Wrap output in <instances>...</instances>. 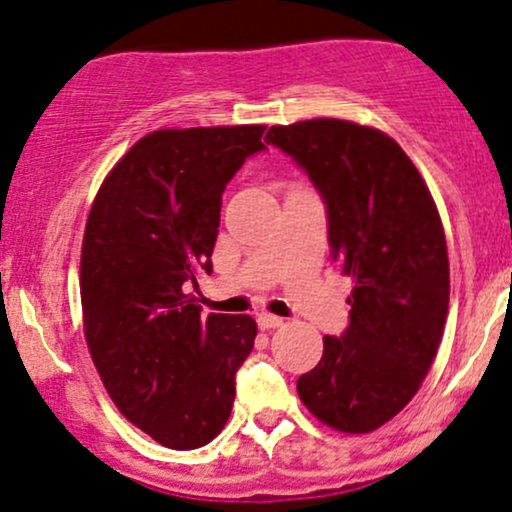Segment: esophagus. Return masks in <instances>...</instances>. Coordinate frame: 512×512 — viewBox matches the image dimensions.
I'll return each instance as SVG.
<instances>
[{
  "label": "esophagus",
  "mask_w": 512,
  "mask_h": 512,
  "mask_svg": "<svg viewBox=\"0 0 512 512\" xmlns=\"http://www.w3.org/2000/svg\"><path fill=\"white\" fill-rule=\"evenodd\" d=\"M258 326L261 329H278V326H283V319L275 317V314H258Z\"/></svg>",
  "instance_id": "1"
}]
</instances>
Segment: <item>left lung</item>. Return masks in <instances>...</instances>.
Segmentation results:
<instances>
[{
    "label": "left lung",
    "instance_id": "obj_1",
    "mask_svg": "<svg viewBox=\"0 0 512 512\" xmlns=\"http://www.w3.org/2000/svg\"><path fill=\"white\" fill-rule=\"evenodd\" d=\"M326 205L331 258L355 280L341 336L297 380L309 411L343 433H370L426 380L450 304V263L428 186L392 137L350 120L273 125Z\"/></svg>",
    "mask_w": 512,
    "mask_h": 512
}]
</instances>
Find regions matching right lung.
I'll use <instances>...</instances> for the list:
<instances>
[{"label": "right lung", "mask_w": 512, "mask_h": 512, "mask_svg": "<svg viewBox=\"0 0 512 512\" xmlns=\"http://www.w3.org/2000/svg\"><path fill=\"white\" fill-rule=\"evenodd\" d=\"M266 125L149 132L96 193L82 244L89 353L116 406L171 450L225 428L256 321L210 314L191 287L212 273L222 193Z\"/></svg>", "instance_id": "1"}]
</instances>
